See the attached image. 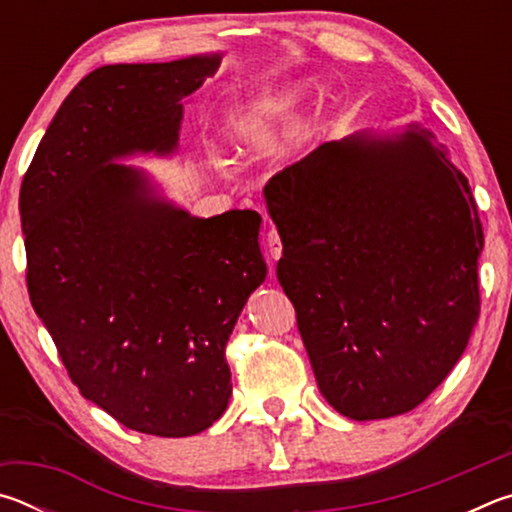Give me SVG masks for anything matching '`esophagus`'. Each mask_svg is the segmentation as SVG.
I'll return each mask as SVG.
<instances>
[{"instance_id":"esophagus-1","label":"esophagus","mask_w":512,"mask_h":512,"mask_svg":"<svg viewBox=\"0 0 512 512\" xmlns=\"http://www.w3.org/2000/svg\"><path fill=\"white\" fill-rule=\"evenodd\" d=\"M266 248H268V255H271V259L282 257V239H280V235H277V230H268Z\"/></svg>"}]
</instances>
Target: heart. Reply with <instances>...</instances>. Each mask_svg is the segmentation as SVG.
<instances>
[{"mask_svg":"<svg viewBox=\"0 0 512 512\" xmlns=\"http://www.w3.org/2000/svg\"><path fill=\"white\" fill-rule=\"evenodd\" d=\"M291 103H293V94H284V97L264 99V101L255 103V106L246 108L237 117L239 142L244 144L246 149L255 146L257 142H262L273 121L280 119L284 112L291 108Z\"/></svg>","mask_w":512,"mask_h":512,"instance_id":"1","label":"heart"}]
</instances>
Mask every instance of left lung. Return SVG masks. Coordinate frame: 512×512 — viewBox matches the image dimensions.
Here are the masks:
<instances>
[{
	"label": "left lung",
	"mask_w": 512,
	"mask_h": 512,
	"mask_svg": "<svg viewBox=\"0 0 512 512\" xmlns=\"http://www.w3.org/2000/svg\"><path fill=\"white\" fill-rule=\"evenodd\" d=\"M264 196L320 393L352 420L413 411L481 314L483 228L467 178L413 126L318 146Z\"/></svg>",
	"instance_id": "1"
}]
</instances>
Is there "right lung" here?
Here are the masks:
<instances>
[{
	"label": "right lung",
	"instance_id": "add662e5",
	"mask_svg": "<svg viewBox=\"0 0 512 512\" xmlns=\"http://www.w3.org/2000/svg\"><path fill=\"white\" fill-rule=\"evenodd\" d=\"M219 56L106 65L69 92L24 173L31 305L72 384L124 427L183 438L212 427L232 381L225 345L266 277L262 216L194 219L106 161L176 149L183 99Z\"/></svg>",
	"mask_w": 512,
	"mask_h": 512
}]
</instances>
